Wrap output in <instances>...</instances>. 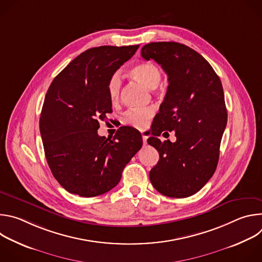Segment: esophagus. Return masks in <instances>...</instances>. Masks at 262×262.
Instances as JSON below:
<instances>
[{
  "label": "esophagus",
  "instance_id": "esophagus-1",
  "mask_svg": "<svg viewBox=\"0 0 262 262\" xmlns=\"http://www.w3.org/2000/svg\"><path fill=\"white\" fill-rule=\"evenodd\" d=\"M142 139H143V143L146 144V143H147V137L144 136V135H142Z\"/></svg>",
  "mask_w": 262,
  "mask_h": 262
}]
</instances>
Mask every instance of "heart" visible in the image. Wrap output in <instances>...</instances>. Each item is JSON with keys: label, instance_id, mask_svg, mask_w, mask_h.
I'll return each mask as SVG.
<instances>
[{"label": "heart", "instance_id": "1", "mask_svg": "<svg viewBox=\"0 0 262 262\" xmlns=\"http://www.w3.org/2000/svg\"><path fill=\"white\" fill-rule=\"evenodd\" d=\"M130 74L148 89H156L162 80V72L160 68L150 62H144L135 65L130 69ZM120 88V77L115 73L114 76L111 77L107 83V94L112 103H116L118 101ZM154 111L150 107L128 110L122 116V122L135 128L142 129L147 125Z\"/></svg>", "mask_w": 262, "mask_h": 262}]
</instances>
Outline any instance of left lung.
<instances>
[{
  "label": "left lung",
  "instance_id": "left-lung-1",
  "mask_svg": "<svg viewBox=\"0 0 262 262\" xmlns=\"http://www.w3.org/2000/svg\"><path fill=\"white\" fill-rule=\"evenodd\" d=\"M141 56L159 63L169 82L147 140L160 155L149 178L167 197L192 196L211 178L219 162L227 124L221 80L199 53L178 42H150ZM164 130H175L177 142H161L157 137Z\"/></svg>",
  "mask_w": 262,
  "mask_h": 262
}]
</instances>
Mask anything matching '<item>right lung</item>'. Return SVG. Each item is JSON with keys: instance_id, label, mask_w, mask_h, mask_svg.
Returning a JSON list of instances; mask_svg holds the SVG:
<instances>
[{"instance_id": "add662e5", "label": "right lung", "mask_w": 262, "mask_h": 262, "mask_svg": "<svg viewBox=\"0 0 262 262\" xmlns=\"http://www.w3.org/2000/svg\"><path fill=\"white\" fill-rule=\"evenodd\" d=\"M139 46L92 48L73 59L52 82L39 128L50 169L63 188L95 197L119 183L122 171L142 147V135L121 126L113 140L97 134L112 113L107 83Z\"/></svg>"}]
</instances>
